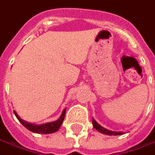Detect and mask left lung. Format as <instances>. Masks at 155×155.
Returning <instances> with one entry per match:
<instances>
[{"label": "left lung", "mask_w": 155, "mask_h": 155, "mask_svg": "<svg viewBox=\"0 0 155 155\" xmlns=\"http://www.w3.org/2000/svg\"><path fill=\"white\" fill-rule=\"evenodd\" d=\"M92 124H93V126L94 128L98 130L99 132L105 135H109V136H118V135H122L123 132H117V131H112V130H108L107 129H105L104 127H102L101 125H100L99 124L97 123L94 119H92Z\"/></svg>", "instance_id": "1"}]
</instances>
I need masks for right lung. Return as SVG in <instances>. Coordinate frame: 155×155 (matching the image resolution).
I'll return each mask as SVG.
<instances>
[{"instance_id":"add662e5","label":"right lung","mask_w":155,"mask_h":155,"mask_svg":"<svg viewBox=\"0 0 155 155\" xmlns=\"http://www.w3.org/2000/svg\"><path fill=\"white\" fill-rule=\"evenodd\" d=\"M65 111L66 109H64V111L62 112V114L61 115V117L59 118V119H57L56 121H54V122H50V123H46V124H40V125H36V124H31L29 122H26L25 120H23L22 119L19 118V116L18 115L17 113L15 111L14 112V114L16 116V118L18 119V121L25 127L26 129H28L29 130H31L32 132H35V133H40V134H51L54 133V132H56L60 127L61 126V124L63 123V120L65 119Z\"/></svg>"}]
</instances>
